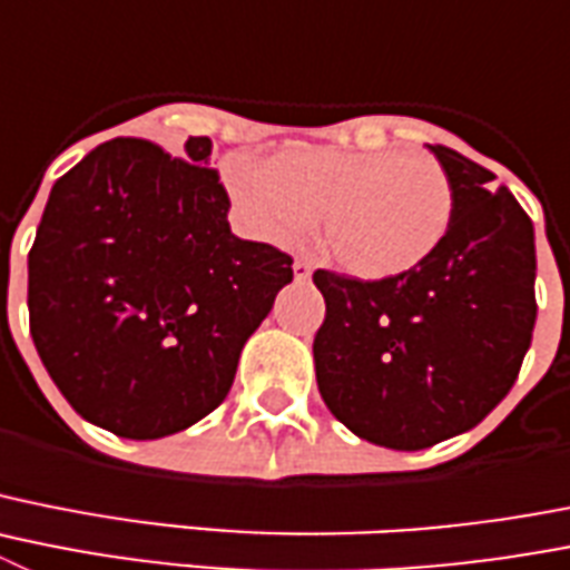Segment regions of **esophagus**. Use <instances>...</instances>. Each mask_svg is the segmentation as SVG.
<instances>
[{"mask_svg": "<svg viewBox=\"0 0 570 570\" xmlns=\"http://www.w3.org/2000/svg\"><path fill=\"white\" fill-rule=\"evenodd\" d=\"M311 263H305V259H296L294 263V279L296 282H305L307 276H311Z\"/></svg>", "mask_w": 570, "mask_h": 570, "instance_id": "obj_1", "label": "esophagus"}]
</instances>
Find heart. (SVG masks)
Masks as SVG:
<instances>
[{"label": "heart", "mask_w": 570, "mask_h": 570, "mask_svg": "<svg viewBox=\"0 0 570 570\" xmlns=\"http://www.w3.org/2000/svg\"><path fill=\"white\" fill-rule=\"evenodd\" d=\"M226 186L239 217L271 243H291L322 214L327 250L358 279L417 268L455 214L446 169L395 149L288 146L268 160H228Z\"/></svg>", "instance_id": "1"}]
</instances>
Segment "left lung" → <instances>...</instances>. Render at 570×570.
Instances as JSON below:
<instances>
[{"instance_id": "1", "label": "left lung", "mask_w": 570, "mask_h": 570, "mask_svg": "<svg viewBox=\"0 0 570 570\" xmlns=\"http://www.w3.org/2000/svg\"><path fill=\"white\" fill-rule=\"evenodd\" d=\"M430 153L455 189L432 257L393 279L313 274L322 399L353 435L401 452L478 426L517 381L537 320L529 214L480 164L441 144Z\"/></svg>"}]
</instances>
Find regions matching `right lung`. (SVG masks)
Wrapping results in <instances>:
<instances>
[{
    "instance_id": "add662e5",
    "label": "right lung",
    "mask_w": 570,
    "mask_h": 570,
    "mask_svg": "<svg viewBox=\"0 0 570 570\" xmlns=\"http://www.w3.org/2000/svg\"><path fill=\"white\" fill-rule=\"evenodd\" d=\"M112 138L53 183L28 257L30 336L90 424L155 441L228 395L294 259L232 234L212 140Z\"/></svg>"
}]
</instances>
